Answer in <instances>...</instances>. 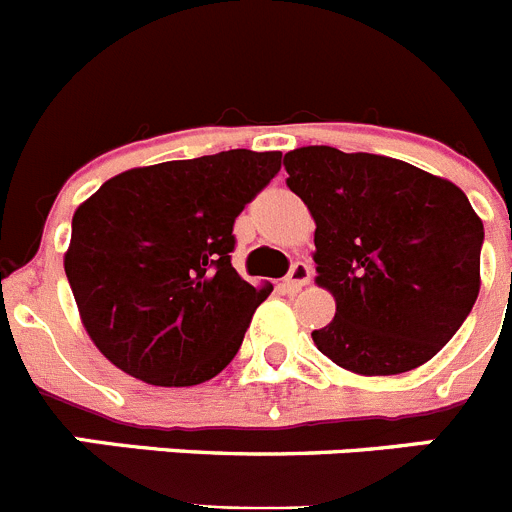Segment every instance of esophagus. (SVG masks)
Returning <instances> with one entry per match:
<instances>
[{"label":"esophagus","instance_id":"obj_1","mask_svg":"<svg viewBox=\"0 0 512 512\" xmlns=\"http://www.w3.org/2000/svg\"><path fill=\"white\" fill-rule=\"evenodd\" d=\"M310 277H312L310 266L302 264V261H297V264L289 269L287 279H284V289H287L289 295H295V292H300L305 284H310Z\"/></svg>","mask_w":512,"mask_h":512}]
</instances>
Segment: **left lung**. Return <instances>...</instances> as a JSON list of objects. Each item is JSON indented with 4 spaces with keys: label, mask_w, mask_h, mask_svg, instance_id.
I'll return each instance as SVG.
<instances>
[{
    "label": "left lung",
    "mask_w": 512,
    "mask_h": 512,
    "mask_svg": "<svg viewBox=\"0 0 512 512\" xmlns=\"http://www.w3.org/2000/svg\"><path fill=\"white\" fill-rule=\"evenodd\" d=\"M284 169L315 220V282L336 297V318L312 330L320 354L364 377L433 359L479 295L485 228L467 194L397 158L330 146L295 148Z\"/></svg>",
    "instance_id": "obj_1"
}]
</instances>
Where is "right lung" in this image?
I'll use <instances>...</instances> for the list:
<instances>
[{"label":"right lung","mask_w":512,"mask_h":512,"mask_svg":"<svg viewBox=\"0 0 512 512\" xmlns=\"http://www.w3.org/2000/svg\"><path fill=\"white\" fill-rule=\"evenodd\" d=\"M279 169V151L235 148L122 171L76 207L63 269L89 338L117 369L192 387L233 361L271 292L230 264L233 223Z\"/></svg>","instance_id":"obj_1"}]
</instances>
